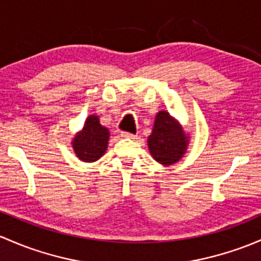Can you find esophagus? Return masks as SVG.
<instances>
[{"label": "esophagus", "mask_w": 261, "mask_h": 261, "mask_svg": "<svg viewBox=\"0 0 261 261\" xmlns=\"http://www.w3.org/2000/svg\"><path fill=\"white\" fill-rule=\"evenodd\" d=\"M121 136H122V138H125V139H135V138H136V136L134 135V134L125 133V131H122V133H121Z\"/></svg>", "instance_id": "obj_1"}]
</instances>
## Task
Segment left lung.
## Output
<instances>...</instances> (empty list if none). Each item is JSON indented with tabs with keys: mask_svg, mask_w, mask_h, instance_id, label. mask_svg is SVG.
<instances>
[{
	"mask_svg": "<svg viewBox=\"0 0 261 261\" xmlns=\"http://www.w3.org/2000/svg\"><path fill=\"white\" fill-rule=\"evenodd\" d=\"M189 142V134L169 111L161 110L156 114L151 135L147 138V147L153 160L163 166L174 165L184 158Z\"/></svg>",
	"mask_w": 261,
	"mask_h": 261,
	"instance_id": "8db88e82",
	"label": "left lung"
}]
</instances>
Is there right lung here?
Listing matches in <instances>:
<instances>
[{
	"mask_svg": "<svg viewBox=\"0 0 261 261\" xmlns=\"http://www.w3.org/2000/svg\"><path fill=\"white\" fill-rule=\"evenodd\" d=\"M110 131L100 123L97 115H90L84 127L76 133L71 145L79 160L84 163L97 161L108 150Z\"/></svg>",
	"mask_w": 261,
	"mask_h": 261,
	"instance_id": "obj_1",
	"label": "right lung"
}]
</instances>
